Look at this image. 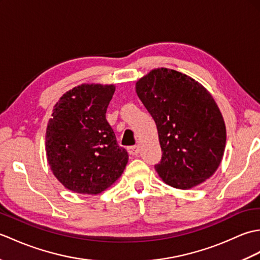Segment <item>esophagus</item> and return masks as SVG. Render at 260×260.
I'll return each instance as SVG.
<instances>
[{
	"label": "esophagus",
	"instance_id": "obj_1",
	"mask_svg": "<svg viewBox=\"0 0 260 260\" xmlns=\"http://www.w3.org/2000/svg\"><path fill=\"white\" fill-rule=\"evenodd\" d=\"M127 151H128V153L131 154V155H139V153L141 152V147L139 145H135V146H129L128 148H127Z\"/></svg>",
	"mask_w": 260,
	"mask_h": 260
}]
</instances>
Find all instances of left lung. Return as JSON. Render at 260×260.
I'll use <instances>...</instances> for the list:
<instances>
[{
  "instance_id": "8db88e82",
  "label": "left lung",
  "mask_w": 260,
  "mask_h": 260,
  "mask_svg": "<svg viewBox=\"0 0 260 260\" xmlns=\"http://www.w3.org/2000/svg\"><path fill=\"white\" fill-rule=\"evenodd\" d=\"M135 89L156 123L163 154L155 170L165 183L189 190L212 176L227 132L207 88L176 70L156 68L137 80Z\"/></svg>"
}]
</instances>
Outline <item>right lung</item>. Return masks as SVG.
Returning a JSON list of instances; mask_svg holds the SVG:
<instances>
[{
    "mask_svg": "<svg viewBox=\"0 0 260 260\" xmlns=\"http://www.w3.org/2000/svg\"><path fill=\"white\" fill-rule=\"evenodd\" d=\"M115 85L81 84L64 92L52 109L46 132V155L66 189L99 194L123 174L128 154L118 146L106 119Z\"/></svg>",
    "mask_w": 260,
    "mask_h": 260,
    "instance_id": "add662e5",
    "label": "right lung"
}]
</instances>
